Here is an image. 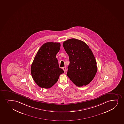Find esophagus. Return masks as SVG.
<instances>
[{"label":"esophagus","mask_w":124,"mask_h":124,"mask_svg":"<svg viewBox=\"0 0 124 124\" xmlns=\"http://www.w3.org/2000/svg\"><path fill=\"white\" fill-rule=\"evenodd\" d=\"M63 70H64V72L65 73L66 71V67H63Z\"/></svg>","instance_id":"esophagus-1"}]
</instances>
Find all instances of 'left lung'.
<instances>
[{"instance_id":"obj_1","label":"left lung","mask_w":124,"mask_h":124,"mask_svg":"<svg viewBox=\"0 0 124 124\" xmlns=\"http://www.w3.org/2000/svg\"><path fill=\"white\" fill-rule=\"evenodd\" d=\"M63 46L69 55L70 64L67 75L78 87L88 84L97 72V64L91 50L83 41L71 39L63 43Z\"/></svg>"}]
</instances>
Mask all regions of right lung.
I'll return each instance as SVG.
<instances>
[{"mask_svg":"<svg viewBox=\"0 0 124 124\" xmlns=\"http://www.w3.org/2000/svg\"><path fill=\"white\" fill-rule=\"evenodd\" d=\"M59 43L47 42L39 50L31 68L32 78L38 86L46 89L53 86L60 75L64 73L59 67L56 55L59 51Z\"/></svg>","mask_w":124,"mask_h":124,"instance_id":"1","label":"right lung"}]
</instances>
